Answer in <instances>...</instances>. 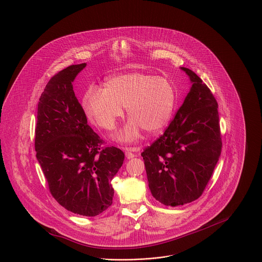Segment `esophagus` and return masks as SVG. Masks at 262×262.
Segmentation results:
<instances>
[{
    "instance_id": "esophagus-1",
    "label": "esophagus",
    "mask_w": 262,
    "mask_h": 262,
    "mask_svg": "<svg viewBox=\"0 0 262 262\" xmlns=\"http://www.w3.org/2000/svg\"><path fill=\"white\" fill-rule=\"evenodd\" d=\"M133 151H136L135 148H130V149H126L125 151V156L127 159H132V158L135 157V153H133Z\"/></svg>"
}]
</instances>
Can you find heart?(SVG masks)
Segmentation results:
<instances>
[{
  "label": "heart",
  "instance_id": "heart-1",
  "mask_svg": "<svg viewBox=\"0 0 262 262\" xmlns=\"http://www.w3.org/2000/svg\"><path fill=\"white\" fill-rule=\"evenodd\" d=\"M83 108L98 126L111 130L126 106L130 118L117 139L132 142L141 128L148 134L160 133L169 122L175 104L176 89L165 78L145 72H129L110 77L103 90L92 86L83 97Z\"/></svg>",
  "mask_w": 262,
  "mask_h": 262
}]
</instances>
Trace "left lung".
<instances>
[{"label": "left lung", "mask_w": 262, "mask_h": 262, "mask_svg": "<svg viewBox=\"0 0 262 262\" xmlns=\"http://www.w3.org/2000/svg\"><path fill=\"white\" fill-rule=\"evenodd\" d=\"M181 69L192 87L164 134L141 154L152 195L171 207L202 196L223 146L214 96L194 72Z\"/></svg>", "instance_id": "obj_1"}]
</instances>
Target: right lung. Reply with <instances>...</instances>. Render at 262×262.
Masks as SVG:
<instances>
[{
	"mask_svg": "<svg viewBox=\"0 0 262 262\" xmlns=\"http://www.w3.org/2000/svg\"><path fill=\"white\" fill-rule=\"evenodd\" d=\"M85 67L72 64L47 84L37 107L34 146L53 199L74 213L95 216L112 205L110 181L124 154L105 146L87 124L72 85Z\"/></svg>",
	"mask_w": 262,
	"mask_h": 262,
	"instance_id": "add662e5",
	"label": "right lung"
}]
</instances>
